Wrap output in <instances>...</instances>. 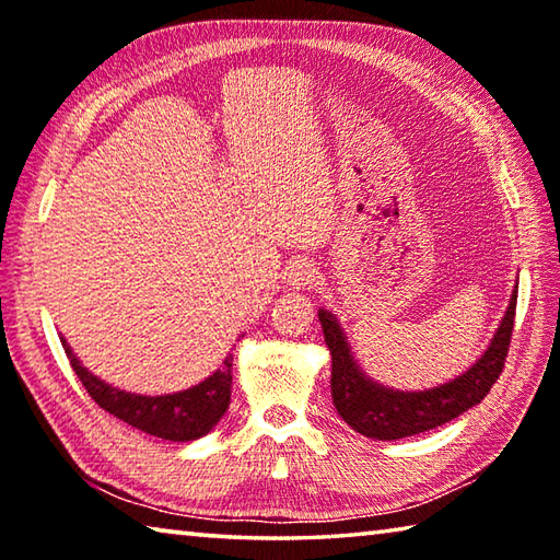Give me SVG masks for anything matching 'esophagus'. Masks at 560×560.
Listing matches in <instances>:
<instances>
[{
  "instance_id": "obj_1",
  "label": "esophagus",
  "mask_w": 560,
  "mask_h": 560,
  "mask_svg": "<svg viewBox=\"0 0 560 560\" xmlns=\"http://www.w3.org/2000/svg\"><path fill=\"white\" fill-rule=\"evenodd\" d=\"M316 267L311 261H306V259H296L289 267V273H287V279H289V287H293V289H303V287H308V283H314L316 281Z\"/></svg>"
}]
</instances>
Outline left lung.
I'll list each match as a JSON object with an SVG mask.
<instances>
[{
  "label": "left lung",
  "mask_w": 560,
  "mask_h": 560,
  "mask_svg": "<svg viewBox=\"0 0 560 560\" xmlns=\"http://www.w3.org/2000/svg\"><path fill=\"white\" fill-rule=\"evenodd\" d=\"M516 296L518 289L511 293L506 316L487 353L452 383L424 393H397L368 381L350 358L343 330L336 324V318L320 311L318 320L330 350V395H334L338 415L355 432L371 440H402L440 428L467 412L469 407L479 405L504 371L511 334H514Z\"/></svg>",
  "instance_id": "1"
}]
</instances>
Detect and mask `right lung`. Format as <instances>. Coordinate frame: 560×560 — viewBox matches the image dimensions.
<instances>
[{
  "label": "right lung",
  "instance_id": "obj_1",
  "mask_svg": "<svg viewBox=\"0 0 560 560\" xmlns=\"http://www.w3.org/2000/svg\"><path fill=\"white\" fill-rule=\"evenodd\" d=\"M63 350L71 360L73 373L79 375L81 385L86 387L91 400L103 410L110 412L118 420L132 424L136 430H143L155 438H163L170 442H189L202 438L210 432L220 417L230 407L232 395V355L224 360L222 371L212 373L200 385L189 387V390L175 393V395H132L118 387H110L108 383L98 381L96 375H91L86 368L79 363V358L71 353V348L66 346Z\"/></svg>",
  "mask_w": 560,
  "mask_h": 560
}]
</instances>
